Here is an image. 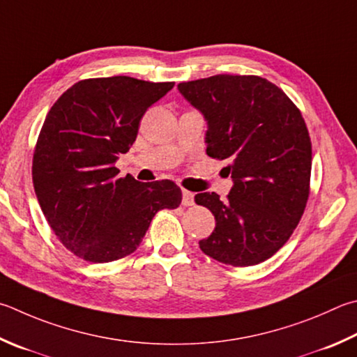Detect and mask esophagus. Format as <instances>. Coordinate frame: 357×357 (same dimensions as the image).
I'll use <instances>...</instances> for the list:
<instances>
[{
	"label": "esophagus",
	"instance_id": "obj_1",
	"mask_svg": "<svg viewBox=\"0 0 357 357\" xmlns=\"http://www.w3.org/2000/svg\"><path fill=\"white\" fill-rule=\"evenodd\" d=\"M193 203H195V199H193V193L183 189V204L184 206H193Z\"/></svg>",
	"mask_w": 357,
	"mask_h": 357
}]
</instances>
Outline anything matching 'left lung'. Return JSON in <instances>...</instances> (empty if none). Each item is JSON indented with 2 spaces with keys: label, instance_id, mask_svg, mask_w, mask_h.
I'll return each mask as SVG.
<instances>
[{
  "label": "left lung",
  "instance_id": "1",
  "mask_svg": "<svg viewBox=\"0 0 357 357\" xmlns=\"http://www.w3.org/2000/svg\"><path fill=\"white\" fill-rule=\"evenodd\" d=\"M207 123L206 153L228 160L226 199L195 195L215 217L199 248L218 262L250 267L289 241L309 197L312 148L301 112L275 84L259 76L215 75L178 84Z\"/></svg>",
  "mask_w": 357,
  "mask_h": 357
}]
</instances>
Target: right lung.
<instances>
[{
	"mask_svg": "<svg viewBox=\"0 0 357 357\" xmlns=\"http://www.w3.org/2000/svg\"><path fill=\"white\" fill-rule=\"evenodd\" d=\"M174 82L129 76L84 79L63 92L45 119L32 159V183L57 238L89 262H112L137 250L153 217L183 199L173 181L119 178V154L135 142L146 109Z\"/></svg>",
	"mask_w": 357,
	"mask_h": 357,
	"instance_id": "1",
	"label": "right lung"
}]
</instances>
